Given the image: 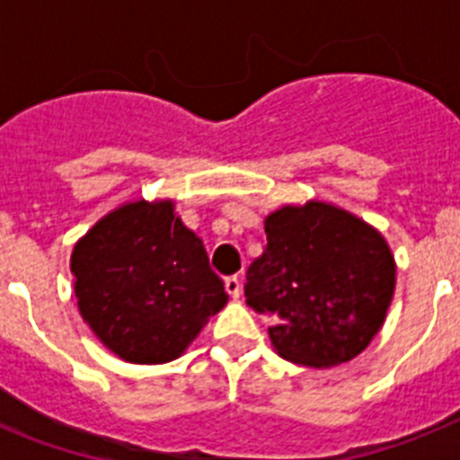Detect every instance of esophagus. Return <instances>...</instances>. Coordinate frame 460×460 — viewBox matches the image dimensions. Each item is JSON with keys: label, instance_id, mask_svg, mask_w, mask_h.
Returning a JSON list of instances; mask_svg holds the SVG:
<instances>
[{"label": "esophagus", "instance_id": "34e87169", "mask_svg": "<svg viewBox=\"0 0 460 460\" xmlns=\"http://www.w3.org/2000/svg\"><path fill=\"white\" fill-rule=\"evenodd\" d=\"M226 290L227 295L233 296V299H237L239 295H242V280H239V276H227L226 279Z\"/></svg>", "mask_w": 460, "mask_h": 460}]
</instances>
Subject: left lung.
<instances>
[{
	"label": "left lung",
	"mask_w": 460,
	"mask_h": 460,
	"mask_svg": "<svg viewBox=\"0 0 460 460\" xmlns=\"http://www.w3.org/2000/svg\"><path fill=\"white\" fill-rule=\"evenodd\" d=\"M267 246L246 271V304L274 320L283 359L327 368L367 350L396 286L376 227L327 202L286 205L265 218Z\"/></svg>",
	"instance_id": "left-lung-1"
}]
</instances>
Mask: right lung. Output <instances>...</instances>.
<instances>
[{
	"mask_svg": "<svg viewBox=\"0 0 460 460\" xmlns=\"http://www.w3.org/2000/svg\"><path fill=\"white\" fill-rule=\"evenodd\" d=\"M75 296L84 323L131 364L180 357L227 304L202 239L172 200L126 202L75 243Z\"/></svg>",
	"mask_w": 460,
	"mask_h": 460,
	"instance_id": "obj_1",
	"label": "right lung"
}]
</instances>
